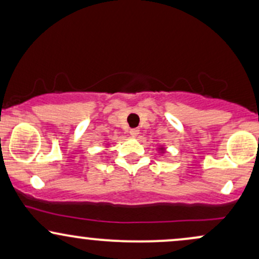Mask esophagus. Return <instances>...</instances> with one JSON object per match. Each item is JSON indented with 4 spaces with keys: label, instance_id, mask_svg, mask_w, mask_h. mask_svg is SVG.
<instances>
[{
    "label": "esophagus",
    "instance_id": "esophagus-1",
    "mask_svg": "<svg viewBox=\"0 0 259 259\" xmlns=\"http://www.w3.org/2000/svg\"><path fill=\"white\" fill-rule=\"evenodd\" d=\"M139 134H140V130L138 129V127H134V129L130 130V135L134 136V138H136V136H138Z\"/></svg>",
    "mask_w": 259,
    "mask_h": 259
}]
</instances>
